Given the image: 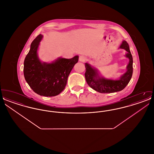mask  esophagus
I'll list each match as a JSON object with an SVG mask.
<instances>
[{
	"instance_id": "34e87169",
	"label": "esophagus",
	"mask_w": 154,
	"mask_h": 154,
	"mask_svg": "<svg viewBox=\"0 0 154 154\" xmlns=\"http://www.w3.org/2000/svg\"><path fill=\"white\" fill-rule=\"evenodd\" d=\"M86 60V57L84 55H80L79 57V61L81 62H85Z\"/></svg>"
}]
</instances>
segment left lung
Here are the masks:
<instances>
[{
    "label": "left lung",
    "mask_w": 154,
    "mask_h": 154,
    "mask_svg": "<svg viewBox=\"0 0 154 154\" xmlns=\"http://www.w3.org/2000/svg\"><path fill=\"white\" fill-rule=\"evenodd\" d=\"M119 48L124 49L126 51L125 57L129 59V63L126 66V72L118 79H106L100 75L95 67L91 66L88 62L85 63V80L88 85L96 91L103 94L119 92L124 89L131 80L133 74V58L129 44L125 40H123Z\"/></svg>",
    "instance_id": "left-lung-1"
}]
</instances>
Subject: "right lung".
<instances>
[{"instance_id":"obj_1","label":"right lung","mask_w":154,"mask_h":154,"mask_svg":"<svg viewBox=\"0 0 154 154\" xmlns=\"http://www.w3.org/2000/svg\"><path fill=\"white\" fill-rule=\"evenodd\" d=\"M43 36L39 35L32 42L23 63L25 79L37 94L43 96L59 95L66 87L67 78L79 56L71 59L59 57L51 63L42 62L37 50Z\"/></svg>"}]
</instances>
